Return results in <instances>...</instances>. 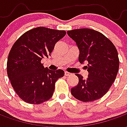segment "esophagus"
<instances>
[{"label":"esophagus","instance_id":"34e87169","mask_svg":"<svg viewBox=\"0 0 127 127\" xmlns=\"http://www.w3.org/2000/svg\"><path fill=\"white\" fill-rule=\"evenodd\" d=\"M64 75H65V76H69V75H71V73H69V72L65 71L64 72Z\"/></svg>","mask_w":127,"mask_h":127}]
</instances>
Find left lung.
<instances>
[{"label": "left lung", "mask_w": 127, "mask_h": 127, "mask_svg": "<svg viewBox=\"0 0 127 127\" xmlns=\"http://www.w3.org/2000/svg\"><path fill=\"white\" fill-rule=\"evenodd\" d=\"M67 34L80 50L79 61L88 63L87 79L76 74L79 82L71 88L72 95L83 102L101 98L108 92L118 71L116 48L104 34L93 29H75L68 31Z\"/></svg>", "instance_id": "obj_1"}]
</instances>
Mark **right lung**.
<instances>
[{
	"label": "right lung",
	"instance_id": "obj_1",
	"mask_svg": "<svg viewBox=\"0 0 127 127\" xmlns=\"http://www.w3.org/2000/svg\"><path fill=\"white\" fill-rule=\"evenodd\" d=\"M65 34V31L37 27L24 33L13 45L7 59V75L22 100L40 104L52 96L56 82L64 72L44 68L41 61L48 58L56 43Z\"/></svg>",
	"mask_w": 127,
	"mask_h": 127
}]
</instances>
